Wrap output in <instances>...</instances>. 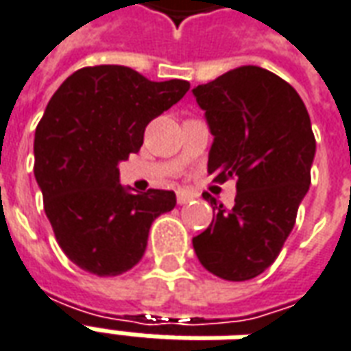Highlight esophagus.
Segmentation results:
<instances>
[{
	"label": "esophagus",
	"mask_w": 351,
	"mask_h": 351,
	"mask_svg": "<svg viewBox=\"0 0 351 351\" xmlns=\"http://www.w3.org/2000/svg\"><path fill=\"white\" fill-rule=\"evenodd\" d=\"M191 199H193V193H190L188 190L176 191V201H178V205H186V203H190Z\"/></svg>",
	"instance_id": "obj_1"
}]
</instances>
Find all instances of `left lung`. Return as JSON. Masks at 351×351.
I'll use <instances>...</instances> for the list:
<instances>
[{
    "mask_svg": "<svg viewBox=\"0 0 351 351\" xmlns=\"http://www.w3.org/2000/svg\"><path fill=\"white\" fill-rule=\"evenodd\" d=\"M214 135L208 175L237 180L233 208L216 205L193 237L206 271L231 282L256 278L278 258L310 186L316 138L304 103L278 75L243 65L193 88Z\"/></svg>",
    "mask_w": 351,
    "mask_h": 351,
    "instance_id": "1",
    "label": "left lung"
}]
</instances>
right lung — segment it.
I'll use <instances>...</instances> for the list:
<instances>
[{
  "label": "right lung",
  "mask_w": 351,
  "mask_h": 351,
  "mask_svg": "<svg viewBox=\"0 0 351 351\" xmlns=\"http://www.w3.org/2000/svg\"><path fill=\"white\" fill-rule=\"evenodd\" d=\"M190 90L152 82L123 65L82 67L67 77L35 130V178L60 248L82 271L118 276L141 261L152 221L175 191L130 193L118 163L138 152L145 130Z\"/></svg>",
  "instance_id": "obj_1"
}]
</instances>
